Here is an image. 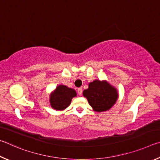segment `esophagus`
Instances as JSON below:
<instances>
[{
    "mask_svg": "<svg viewBox=\"0 0 160 160\" xmlns=\"http://www.w3.org/2000/svg\"><path fill=\"white\" fill-rule=\"evenodd\" d=\"M78 93L79 95H82V88H78Z\"/></svg>",
    "mask_w": 160,
    "mask_h": 160,
    "instance_id": "34e87169",
    "label": "esophagus"
}]
</instances>
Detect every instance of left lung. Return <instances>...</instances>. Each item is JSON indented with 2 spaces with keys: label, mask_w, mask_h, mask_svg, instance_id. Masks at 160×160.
I'll list each match as a JSON object with an SVG mask.
<instances>
[{
  "label": "left lung",
  "mask_w": 160,
  "mask_h": 160,
  "mask_svg": "<svg viewBox=\"0 0 160 160\" xmlns=\"http://www.w3.org/2000/svg\"><path fill=\"white\" fill-rule=\"evenodd\" d=\"M83 96L94 111L102 112L110 109L118 99L117 90L106 80H94L89 88L83 91Z\"/></svg>",
  "instance_id": "1"
}]
</instances>
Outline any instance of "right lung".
Returning <instances> with one entry per match:
<instances>
[{"label":"right lung","instance_id":"add662e5","mask_svg":"<svg viewBox=\"0 0 160 160\" xmlns=\"http://www.w3.org/2000/svg\"><path fill=\"white\" fill-rule=\"evenodd\" d=\"M76 96L77 93L73 89L66 85H58L50 94L51 107L56 110H64L70 104L72 99Z\"/></svg>","mask_w":160,"mask_h":160}]
</instances>
